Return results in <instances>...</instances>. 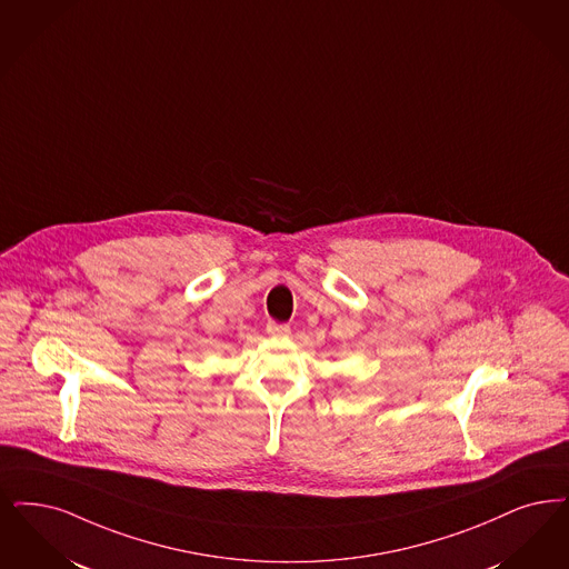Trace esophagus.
Listing matches in <instances>:
<instances>
[{
    "label": "esophagus",
    "mask_w": 569,
    "mask_h": 569,
    "mask_svg": "<svg viewBox=\"0 0 569 569\" xmlns=\"http://www.w3.org/2000/svg\"><path fill=\"white\" fill-rule=\"evenodd\" d=\"M267 332H269L271 337H288V335H290V326H288V323L269 321V323H267Z\"/></svg>",
    "instance_id": "34e87169"
}]
</instances>
